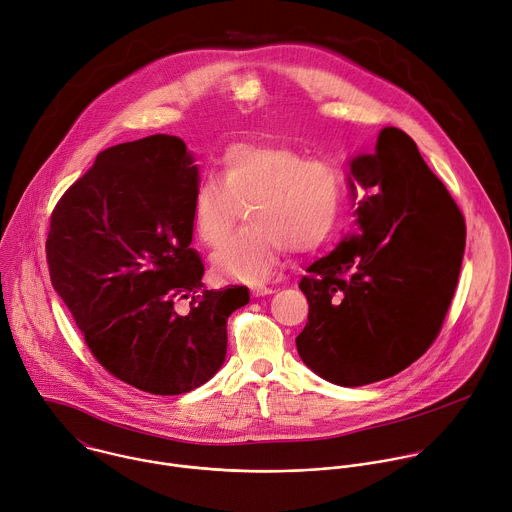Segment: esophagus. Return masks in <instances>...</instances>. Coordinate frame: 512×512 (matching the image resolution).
<instances>
[{
  "label": "esophagus",
  "instance_id": "1",
  "mask_svg": "<svg viewBox=\"0 0 512 512\" xmlns=\"http://www.w3.org/2000/svg\"><path fill=\"white\" fill-rule=\"evenodd\" d=\"M251 294H253L255 298L269 296V294H273V287H267V285H263V283H253V285H251Z\"/></svg>",
  "mask_w": 512,
  "mask_h": 512
}]
</instances>
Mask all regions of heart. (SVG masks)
Masks as SVG:
<instances>
[{"instance_id":"b5f03b06","label":"heart","mask_w":512,"mask_h":512,"mask_svg":"<svg viewBox=\"0 0 512 512\" xmlns=\"http://www.w3.org/2000/svg\"><path fill=\"white\" fill-rule=\"evenodd\" d=\"M342 204L340 172L306 160L283 145L237 143L223 156L221 180L202 178L192 194V225L206 247L223 245L241 208L253 227L235 235L212 259L237 281H263L277 269L283 247L296 253L320 247Z\"/></svg>"}]
</instances>
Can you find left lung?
<instances>
[{
	"instance_id": "8db88e82",
	"label": "left lung",
	"mask_w": 512,
	"mask_h": 512,
	"mask_svg": "<svg viewBox=\"0 0 512 512\" xmlns=\"http://www.w3.org/2000/svg\"><path fill=\"white\" fill-rule=\"evenodd\" d=\"M356 231L302 277L310 312L296 338L318 377L360 387L415 362L440 334L464 247V216L397 127L348 160Z\"/></svg>"
}]
</instances>
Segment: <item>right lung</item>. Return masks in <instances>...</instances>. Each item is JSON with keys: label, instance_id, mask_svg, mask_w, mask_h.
Masks as SVG:
<instances>
[{"label": "right lung", "instance_id": "right-lung-1", "mask_svg": "<svg viewBox=\"0 0 512 512\" xmlns=\"http://www.w3.org/2000/svg\"><path fill=\"white\" fill-rule=\"evenodd\" d=\"M198 166L176 135L101 152L58 200L46 239L50 281L87 346L119 381L182 395L227 356V320L249 289H206L192 243ZM189 300V310L177 302Z\"/></svg>", "mask_w": 512, "mask_h": 512}]
</instances>
